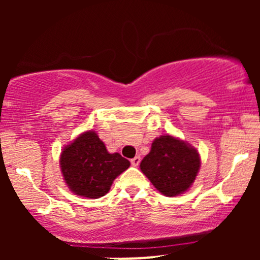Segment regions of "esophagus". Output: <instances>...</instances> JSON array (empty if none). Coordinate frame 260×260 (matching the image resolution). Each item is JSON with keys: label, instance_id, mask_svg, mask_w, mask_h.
Here are the masks:
<instances>
[{"label": "esophagus", "instance_id": "obj_1", "mask_svg": "<svg viewBox=\"0 0 260 260\" xmlns=\"http://www.w3.org/2000/svg\"><path fill=\"white\" fill-rule=\"evenodd\" d=\"M131 164H132L133 166H138L139 164H140V156H136V157H133V159L131 160Z\"/></svg>", "mask_w": 260, "mask_h": 260}]
</instances>
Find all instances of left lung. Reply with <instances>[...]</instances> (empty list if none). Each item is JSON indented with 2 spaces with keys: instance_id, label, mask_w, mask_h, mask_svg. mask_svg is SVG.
<instances>
[{
  "instance_id": "8db88e82",
  "label": "left lung",
  "mask_w": 260,
  "mask_h": 260,
  "mask_svg": "<svg viewBox=\"0 0 260 260\" xmlns=\"http://www.w3.org/2000/svg\"><path fill=\"white\" fill-rule=\"evenodd\" d=\"M201 168L198 151L175 137L154 139L151 150L140 162V170L164 196L174 197L189 189Z\"/></svg>"
}]
</instances>
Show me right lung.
<instances>
[{"label": "right lung", "instance_id": "right-lung-1", "mask_svg": "<svg viewBox=\"0 0 260 260\" xmlns=\"http://www.w3.org/2000/svg\"><path fill=\"white\" fill-rule=\"evenodd\" d=\"M64 182L77 196L98 199L111 188L131 162L118 153L110 154L94 131L82 133L66 145L59 157Z\"/></svg>", "mask_w": 260, "mask_h": 260}]
</instances>
